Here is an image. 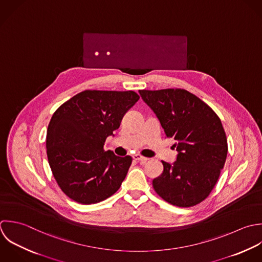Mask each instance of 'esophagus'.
Instances as JSON below:
<instances>
[{
	"mask_svg": "<svg viewBox=\"0 0 262 262\" xmlns=\"http://www.w3.org/2000/svg\"><path fill=\"white\" fill-rule=\"evenodd\" d=\"M133 158H134L135 160H137V161H141V162H146V161H148V160H149V158L144 157V156H142L141 154H135V155L133 156Z\"/></svg>",
	"mask_w": 262,
	"mask_h": 262,
	"instance_id": "obj_1",
	"label": "esophagus"
}]
</instances>
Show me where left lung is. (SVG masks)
Returning a JSON list of instances; mask_svg holds the SVG:
<instances>
[{
  "label": "left lung",
  "mask_w": 262,
  "mask_h": 262,
  "mask_svg": "<svg viewBox=\"0 0 262 262\" xmlns=\"http://www.w3.org/2000/svg\"><path fill=\"white\" fill-rule=\"evenodd\" d=\"M167 138L173 139L177 161H162L163 172L153 180L155 192L178 207H192L213 190L227 154L226 132L217 114L201 99L183 89L140 90Z\"/></svg>",
  "instance_id": "1"
}]
</instances>
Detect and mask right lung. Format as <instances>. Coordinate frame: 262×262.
I'll return each instance as SVG.
<instances>
[{"label": "right lung", "instance_id": "1", "mask_svg": "<svg viewBox=\"0 0 262 262\" xmlns=\"http://www.w3.org/2000/svg\"><path fill=\"white\" fill-rule=\"evenodd\" d=\"M139 99L134 91L86 90L54 112L46 138L48 161L58 186L73 201L99 203L120 188L133 159L105 152L104 143Z\"/></svg>", "mask_w": 262, "mask_h": 262}]
</instances>
